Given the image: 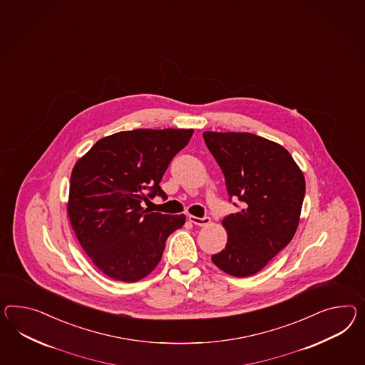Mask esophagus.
I'll use <instances>...</instances> for the list:
<instances>
[{
    "label": "esophagus",
    "mask_w": 365,
    "mask_h": 365,
    "mask_svg": "<svg viewBox=\"0 0 365 365\" xmlns=\"http://www.w3.org/2000/svg\"><path fill=\"white\" fill-rule=\"evenodd\" d=\"M189 221L192 224L197 225V226H207L210 224V218L209 217H196V215H189Z\"/></svg>",
    "instance_id": "obj_1"
}]
</instances>
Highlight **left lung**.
Returning a JSON list of instances; mask_svg holds the SVG:
<instances>
[{"instance_id":"1","label":"left lung","mask_w":365,"mask_h":365,"mask_svg":"<svg viewBox=\"0 0 365 365\" xmlns=\"http://www.w3.org/2000/svg\"><path fill=\"white\" fill-rule=\"evenodd\" d=\"M224 172L227 193L242 209L222 220L227 242L212 261L237 278L252 277L290 243L298 229L306 181L290 152L249 132H204Z\"/></svg>"}]
</instances>
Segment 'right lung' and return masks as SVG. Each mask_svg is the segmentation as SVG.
<instances>
[{
	"instance_id": "right-lung-1",
	"label": "right lung",
	"mask_w": 365,
	"mask_h": 365,
	"mask_svg": "<svg viewBox=\"0 0 365 365\" xmlns=\"http://www.w3.org/2000/svg\"><path fill=\"white\" fill-rule=\"evenodd\" d=\"M192 135V128L116 132L75 163L67 215L84 252L107 277L145 278L159 264L169 234L185 224V215L152 213L141 201L167 197L160 181Z\"/></svg>"
}]
</instances>
